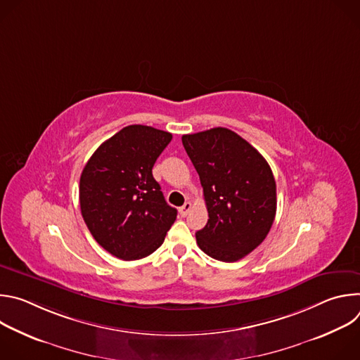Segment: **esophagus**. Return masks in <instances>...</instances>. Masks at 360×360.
Instances as JSON below:
<instances>
[{"mask_svg": "<svg viewBox=\"0 0 360 360\" xmlns=\"http://www.w3.org/2000/svg\"><path fill=\"white\" fill-rule=\"evenodd\" d=\"M192 210V203L191 202H185L182 207L179 208V214H181V217H186L188 214H189V211Z\"/></svg>", "mask_w": 360, "mask_h": 360, "instance_id": "obj_1", "label": "esophagus"}]
</instances>
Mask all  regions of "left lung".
<instances>
[{"instance_id":"obj_1","label":"left lung","mask_w":360,"mask_h":360,"mask_svg":"<svg viewBox=\"0 0 360 360\" xmlns=\"http://www.w3.org/2000/svg\"><path fill=\"white\" fill-rule=\"evenodd\" d=\"M203 188L210 219L196 232L211 258L236 262L258 248L276 215V182L266 160L226 128L182 135Z\"/></svg>"}]
</instances>
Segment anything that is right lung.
I'll list each match as a JSON object with an SVG mask.
<instances>
[{"label": "right lung", "mask_w": 360, "mask_h": 360, "mask_svg": "<svg viewBox=\"0 0 360 360\" xmlns=\"http://www.w3.org/2000/svg\"><path fill=\"white\" fill-rule=\"evenodd\" d=\"M171 139L172 134L152 127H125L101 143L82 169V218L94 239L120 259L155 252L176 219L152 176Z\"/></svg>", "instance_id": "obj_1"}]
</instances>
